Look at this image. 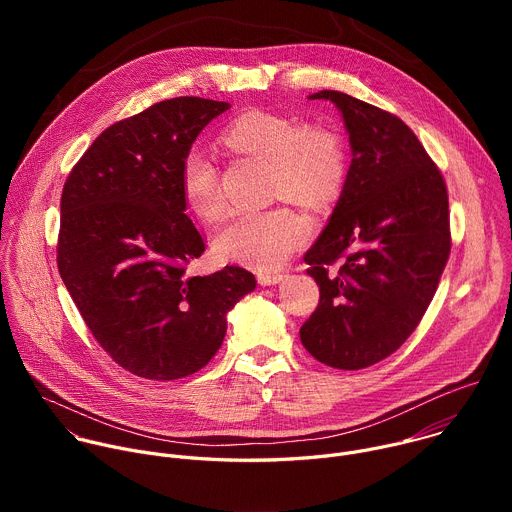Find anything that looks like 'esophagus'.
<instances>
[{"mask_svg": "<svg viewBox=\"0 0 512 512\" xmlns=\"http://www.w3.org/2000/svg\"><path fill=\"white\" fill-rule=\"evenodd\" d=\"M283 277H285L283 273H275V271H259V273H257V281H259L261 285H275V283H279Z\"/></svg>", "mask_w": 512, "mask_h": 512, "instance_id": "esophagus-1", "label": "esophagus"}]
</instances>
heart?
<instances>
[{
	"instance_id": "obj_1",
	"label": "heart",
	"mask_w": 512,
	"mask_h": 512,
	"mask_svg": "<svg viewBox=\"0 0 512 512\" xmlns=\"http://www.w3.org/2000/svg\"><path fill=\"white\" fill-rule=\"evenodd\" d=\"M229 148L269 164L273 196L300 204L332 200L346 178L344 141L328 125L306 123L271 113L249 111L223 131ZM180 188L188 206L206 221L225 212L214 162L200 150H190L180 166ZM312 233L306 216L283 208L233 214L218 231L214 245L223 257L271 269L294 255Z\"/></svg>"
}]
</instances>
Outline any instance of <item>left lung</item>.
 Listing matches in <instances>:
<instances>
[{"instance_id": "left-lung-1", "label": "left lung", "mask_w": 512, "mask_h": 512, "mask_svg": "<svg viewBox=\"0 0 512 512\" xmlns=\"http://www.w3.org/2000/svg\"><path fill=\"white\" fill-rule=\"evenodd\" d=\"M310 99L338 107L352 162L330 223L304 255L320 302L300 338L328 367L358 371L393 354L433 300L452 249L448 190L397 115L340 91Z\"/></svg>"}]
</instances>
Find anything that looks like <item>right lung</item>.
Instances as JSON below:
<instances>
[{"instance_id": "add662e5", "label": "right lung", "mask_w": 512, "mask_h": 512, "mask_svg": "<svg viewBox=\"0 0 512 512\" xmlns=\"http://www.w3.org/2000/svg\"><path fill=\"white\" fill-rule=\"evenodd\" d=\"M225 101L176 97L107 127L68 174L56 261L72 302L125 371L188 377L210 362L255 275H188L204 239L186 214L180 166Z\"/></svg>"}]
</instances>
